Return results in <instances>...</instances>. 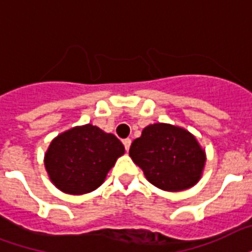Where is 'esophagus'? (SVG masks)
<instances>
[{
	"label": "esophagus",
	"mask_w": 252,
	"mask_h": 252,
	"mask_svg": "<svg viewBox=\"0 0 252 252\" xmlns=\"http://www.w3.org/2000/svg\"><path fill=\"white\" fill-rule=\"evenodd\" d=\"M123 144H124V147H126V151H129L130 144H132L130 139H126V140H124V141H123Z\"/></svg>",
	"instance_id": "esophagus-1"
}]
</instances>
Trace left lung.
I'll use <instances>...</instances> for the list:
<instances>
[{"label":"left lung","instance_id":"8db88e82","mask_svg":"<svg viewBox=\"0 0 252 252\" xmlns=\"http://www.w3.org/2000/svg\"><path fill=\"white\" fill-rule=\"evenodd\" d=\"M129 156L152 185L166 191L194 186L202 176L206 155L189 130L156 123L133 140Z\"/></svg>","mask_w":252,"mask_h":252}]
</instances>
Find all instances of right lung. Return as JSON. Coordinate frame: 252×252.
<instances>
[{"label":"right lung","mask_w":252,"mask_h":252,"mask_svg":"<svg viewBox=\"0 0 252 252\" xmlns=\"http://www.w3.org/2000/svg\"><path fill=\"white\" fill-rule=\"evenodd\" d=\"M124 145L112 133L86 124L58 134L45 155L49 177L67 194H86L104 182Z\"/></svg>","instance_id":"1"}]
</instances>
